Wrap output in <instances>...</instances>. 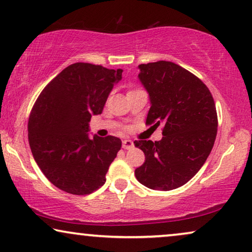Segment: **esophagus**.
I'll use <instances>...</instances> for the list:
<instances>
[{"instance_id": "esophagus-1", "label": "esophagus", "mask_w": 252, "mask_h": 252, "mask_svg": "<svg viewBox=\"0 0 252 252\" xmlns=\"http://www.w3.org/2000/svg\"><path fill=\"white\" fill-rule=\"evenodd\" d=\"M123 148H124V149H132V148H134L133 141L128 140V139L124 140L123 141Z\"/></svg>"}]
</instances>
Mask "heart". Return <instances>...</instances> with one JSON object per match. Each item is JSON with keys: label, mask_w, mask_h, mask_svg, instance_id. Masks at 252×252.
<instances>
[{"label": "heart", "mask_w": 252, "mask_h": 252, "mask_svg": "<svg viewBox=\"0 0 252 252\" xmlns=\"http://www.w3.org/2000/svg\"><path fill=\"white\" fill-rule=\"evenodd\" d=\"M130 92H134V91H130Z\"/></svg>", "instance_id": "heart-1"}]
</instances>
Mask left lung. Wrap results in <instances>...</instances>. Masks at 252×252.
<instances>
[{"mask_svg":"<svg viewBox=\"0 0 252 252\" xmlns=\"http://www.w3.org/2000/svg\"><path fill=\"white\" fill-rule=\"evenodd\" d=\"M139 68L150 99L146 123L164 128L160 141L134 142L146 156L135 177L154 190H172L187 184L211 153L218 127L215 101L209 88L178 64L159 61Z\"/></svg>","mask_w":252,"mask_h":252,"instance_id":"obj_1","label":"left lung"}]
</instances>
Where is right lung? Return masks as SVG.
Returning <instances> with one entry per match:
<instances>
[{"instance_id":"add662e5","label":"right lung","mask_w":252,"mask_h":252,"mask_svg":"<svg viewBox=\"0 0 252 252\" xmlns=\"http://www.w3.org/2000/svg\"><path fill=\"white\" fill-rule=\"evenodd\" d=\"M123 70L74 63L48 84L34 104L29 141L37 166L54 186L88 195L105 184L122 148L116 136H89L92 116L101 115Z\"/></svg>"}]
</instances>
